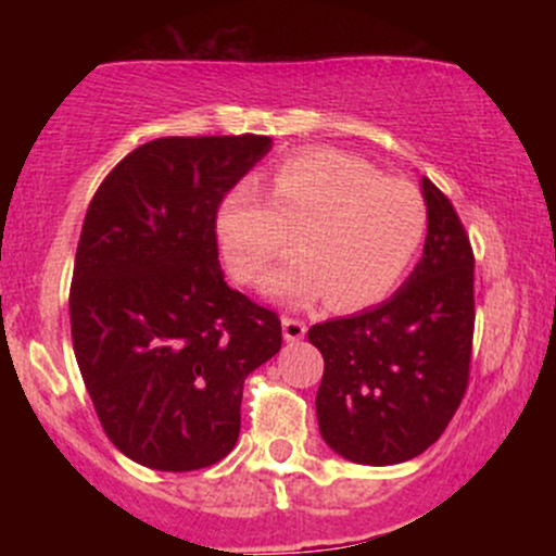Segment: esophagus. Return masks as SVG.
<instances>
[{
  "label": "esophagus",
  "instance_id": "esophagus-1",
  "mask_svg": "<svg viewBox=\"0 0 556 556\" xmlns=\"http://www.w3.org/2000/svg\"><path fill=\"white\" fill-rule=\"evenodd\" d=\"M305 329H308V327H305V321H300V318H292V316L282 318V334H285L287 342L303 340Z\"/></svg>",
  "mask_w": 556,
  "mask_h": 556
}]
</instances>
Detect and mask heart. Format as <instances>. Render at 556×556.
I'll return each instance as SVG.
<instances>
[{"label":"heart","mask_w":556,"mask_h":556,"mask_svg":"<svg viewBox=\"0 0 556 556\" xmlns=\"http://www.w3.org/2000/svg\"><path fill=\"white\" fill-rule=\"evenodd\" d=\"M292 232L300 251L266 277L264 290L285 303L327 298L331 308L350 311L400 282L424 240L426 206L413 185L384 180L363 159L314 149L274 169L266 201L242 185L216 214L222 256L242 285L256 282Z\"/></svg>","instance_id":"b5f03b06"}]
</instances>
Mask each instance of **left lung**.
<instances>
[{"mask_svg": "<svg viewBox=\"0 0 556 556\" xmlns=\"http://www.w3.org/2000/svg\"><path fill=\"white\" fill-rule=\"evenodd\" d=\"M424 258L387 303L314 324L324 355L318 429L337 455L361 465L418 457L460 407L473 353V248L460 216L424 177Z\"/></svg>", "mask_w": 556, "mask_h": 556, "instance_id": "left-lung-1", "label": "left lung"}]
</instances>
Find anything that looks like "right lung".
<instances>
[{
    "label": "right lung",
    "mask_w": 556,
    "mask_h": 556,
    "mask_svg": "<svg viewBox=\"0 0 556 556\" xmlns=\"http://www.w3.org/2000/svg\"><path fill=\"white\" fill-rule=\"evenodd\" d=\"M266 136L156 138L99 185L83 219L70 329L110 442L146 468L219 463L242 384L282 348V324L225 282L216 214Z\"/></svg>",
    "instance_id": "right-lung-1"
}]
</instances>
